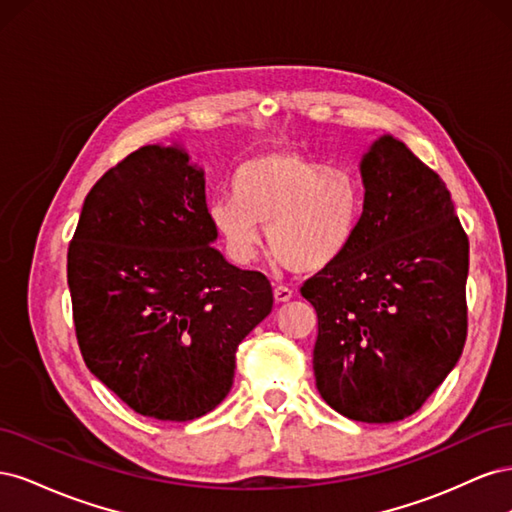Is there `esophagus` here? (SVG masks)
Wrapping results in <instances>:
<instances>
[{
    "mask_svg": "<svg viewBox=\"0 0 512 512\" xmlns=\"http://www.w3.org/2000/svg\"><path fill=\"white\" fill-rule=\"evenodd\" d=\"M273 297H275L277 303H286V301L292 299V290L288 286H284V284H277L273 288Z\"/></svg>",
    "mask_w": 512,
    "mask_h": 512,
    "instance_id": "esophagus-1",
    "label": "esophagus"
}]
</instances>
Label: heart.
Returning a JSON list of instances; mask_svg holds the SVG:
<instances>
[{"instance_id":"b5f03b06","label":"heart","mask_w":512,"mask_h":512,"mask_svg":"<svg viewBox=\"0 0 512 512\" xmlns=\"http://www.w3.org/2000/svg\"><path fill=\"white\" fill-rule=\"evenodd\" d=\"M361 185L346 170L324 168L294 149L245 160L232 196L209 203V218L239 260H252L267 226L271 252L294 273H318L346 252L361 222Z\"/></svg>"}]
</instances>
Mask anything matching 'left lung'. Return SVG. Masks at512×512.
Masks as SVG:
<instances>
[{"label":"left lung","instance_id":"8db88e82","mask_svg":"<svg viewBox=\"0 0 512 512\" xmlns=\"http://www.w3.org/2000/svg\"><path fill=\"white\" fill-rule=\"evenodd\" d=\"M361 177L359 228L301 294L318 316L322 399L352 421L395 423L459 361L470 243L440 175L391 134L369 147Z\"/></svg>","mask_w":512,"mask_h":512}]
</instances>
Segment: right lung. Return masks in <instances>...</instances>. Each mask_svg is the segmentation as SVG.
Instances as JSON below:
<instances>
[{
  "label": "right lung",
  "mask_w": 512,
  "mask_h": 512,
  "mask_svg": "<svg viewBox=\"0 0 512 512\" xmlns=\"http://www.w3.org/2000/svg\"><path fill=\"white\" fill-rule=\"evenodd\" d=\"M205 173L183 147L147 145L89 190L68 247L76 339L123 404L158 421L211 412L273 290L215 250Z\"/></svg>",
  "instance_id": "add662e5"
}]
</instances>
